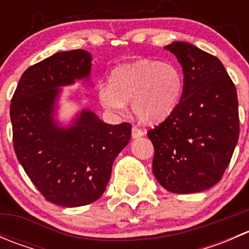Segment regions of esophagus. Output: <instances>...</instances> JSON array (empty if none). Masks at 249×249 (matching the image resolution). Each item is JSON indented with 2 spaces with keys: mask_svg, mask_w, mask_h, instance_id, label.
Returning a JSON list of instances; mask_svg holds the SVG:
<instances>
[{
  "mask_svg": "<svg viewBox=\"0 0 249 249\" xmlns=\"http://www.w3.org/2000/svg\"><path fill=\"white\" fill-rule=\"evenodd\" d=\"M131 135H132V139H140V137L144 136L145 131L144 130L140 129V127H137V126H132Z\"/></svg>",
  "mask_w": 249,
  "mask_h": 249,
  "instance_id": "1",
  "label": "esophagus"
}]
</instances>
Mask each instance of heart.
I'll list each match as a JSON object with an SVG mask.
<instances>
[{
	"label": "heart",
	"mask_w": 249,
	"mask_h": 249,
	"mask_svg": "<svg viewBox=\"0 0 249 249\" xmlns=\"http://www.w3.org/2000/svg\"><path fill=\"white\" fill-rule=\"evenodd\" d=\"M183 77L171 64L141 59L122 65L112 72L108 87L99 96L108 109L122 110L131 101L132 112L144 123H157L169 117L179 102Z\"/></svg>",
	"instance_id": "1"
}]
</instances>
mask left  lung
<instances>
[{
	"mask_svg": "<svg viewBox=\"0 0 249 249\" xmlns=\"http://www.w3.org/2000/svg\"><path fill=\"white\" fill-rule=\"evenodd\" d=\"M184 74L171 114L147 132L154 145L153 173L166 190L189 194L222 179L240 135L237 92L220 60L193 44L165 47Z\"/></svg>",
	"mask_w": 249,
	"mask_h": 249,
	"instance_id": "obj_1",
	"label": "left lung"
}]
</instances>
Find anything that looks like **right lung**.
Returning <instances> with one entry per match:
<instances>
[{
    "mask_svg": "<svg viewBox=\"0 0 249 249\" xmlns=\"http://www.w3.org/2000/svg\"><path fill=\"white\" fill-rule=\"evenodd\" d=\"M91 55L60 52L22 73L12 97L13 145L19 162L44 199L64 207L96 201L107 187L112 165L131 137V124H106L82 110L73 125L54 120L60 89L88 78Z\"/></svg>",
    "mask_w": 249,
    "mask_h": 249,
    "instance_id": "add662e5",
    "label": "right lung"
}]
</instances>
